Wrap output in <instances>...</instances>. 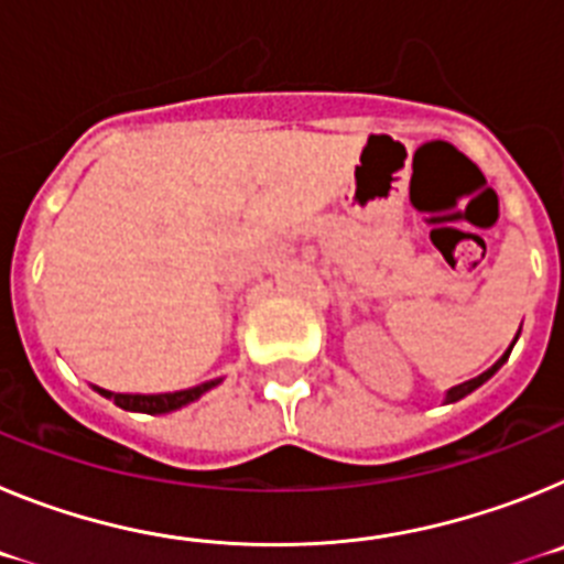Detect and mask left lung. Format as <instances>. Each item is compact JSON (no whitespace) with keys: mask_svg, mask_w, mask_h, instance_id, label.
<instances>
[{"mask_svg":"<svg viewBox=\"0 0 564 564\" xmlns=\"http://www.w3.org/2000/svg\"><path fill=\"white\" fill-rule=\"evenodd\" d=\"M514 341H517V338H514ZM511 347H514V344H511ZM511 347H508V350H506V356H502L500 361L495 364V367H488L486 372H480V376H477V378H471V381H463V383H457V387H452V390L446 392V403H455V401H460V398H466L468 392H475L477 387H480V383H486L488 378L495 376V372L500 370L502 364L508 361V356H511Z\"/></svg>","mask_w":564,"mask_h":564,"instance_id":"left-lung-1","label":"left lung"}]
</instances>
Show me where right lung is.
I'll list each match as a JSON object with an SVG mask.
<instances>
[{"label": "right lung", "instance_id": "1", "mask_svg": "<svg viewBox=\"0 0 564 564\" xmlns=\"http://www.w3.org/2000/svg\"><path fill=\"white\" fill-rule=\"evenodd\" d=\"M217 383H220V378H217V381L197 383V387H188V390L163 392V395H123V392L101 390V387H96V392H98V395L109 398V401H115V406H121V410H127V412H147V415H163V412H174V410H181V406H186V403L197 401L203 392H208L212 387H217Z\"/></svg>", "mask_w": 564, "mask_h": 564}]
</instances>
